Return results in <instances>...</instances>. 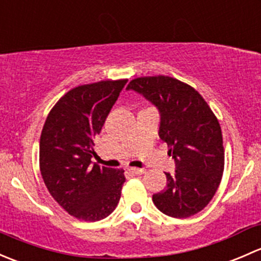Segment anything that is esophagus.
Listing matches in <instances>:
<instances>
[{"mask_svg":"<svg viewBox=\"0 0 261 261\" xmlns=\"http://www.w3.org/2000/svg\"><path fill=\"white\" fill-rule=\"evenodd\" d=\"M127 172L133 173V174H144L145 169H140V168H127Z\"/></svg>","mask_w":261,"mask_h":261,"instance_id":"esophagus-1","label":"esophagus"}]
</instances>
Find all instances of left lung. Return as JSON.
Instances as JSON below:
<instances>
[{"label":"left lung","instance_id":"left-lung-1","mask_svg":"<svg viewBox=\"0 0 261 261\" xmlns=\"http://www.w3.org/2000/svg\"><path fill=\"white\" fill-rule=\"evenodd\" d=\"M126 89L143 94L159 110V138L175 162V172L165 173V189L152 196L154 204L174 218L202 211L215 196L225 167L217 117L193 87L175 78H135Z\"/></svg>","mask_w":261,"mask_h":261}]
</instances>
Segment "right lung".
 Masks as SVG:
<instances>
[{"label":"right lung","instance_id":"right-lung-1","mask_svg":"<svg viewBox=\"0 0 261 261\" xmlns=\"http://www.w3.org/2000/svg\"><path fill=\"white\" fill-rule=\"evenodd\" d=\"M127 80L101 81L70 89L55 103L40 136V172L53 198L82 221L114 212L125 183L122 169L92 164L94 138Z\"/></svg>","mask_w":261,"mask_h":261}]
</instances>
